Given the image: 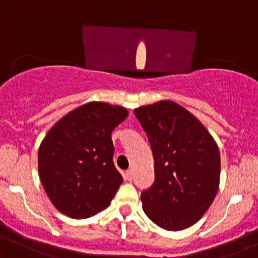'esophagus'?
Listing matches in <instances>:
<instances>
[{
    "label": "esophagus",
    "mask_w": 258,
    "mask_h": 258,
    "mask_svg": "<svg viewBox=\"0 0 258 258\" xmlns=\"http://www.w3.org/2000/svg\"><path fill=\"white\" fill-rule=\"evenodd\" d=\"M124 178H126L127 180H132V178H134V172H132V169H128L124 172Z\"/></svg>",
    "instance_id": "obj_1"
}]
</instances>
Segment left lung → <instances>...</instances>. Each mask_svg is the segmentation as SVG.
Returning a JSON list of instances; mask_svg holds the SVG:
<instances>
[{"mask_svg":"<svg viewBox=\"0 0 258 258\" xmlns=\"http://www.w3.org/2000/svg\"><path fill=\"white\" fill-rule=\"evenodd\" d=\"M154 155L155 179L141 194L151 221L182 230L200 220L216 196L220 154L208 130L188 110L170 100L136 108Z\"/></svg>","mask_w":258,"mask_h":258,"instance_id":"left-lung-1","label":"left lung"}]
</instances>
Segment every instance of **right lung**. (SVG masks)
<instances>
[{"instance_id":"right-lung-1","label":"right lung","mask_w":258,"mask_h":258,"mask_svg":"<svg viewBox=\"0 0 258 258\" xmlns=\"http://www.w3.org/2000/svg\"><path fill=\"white\" fill-rule=\"evenodd\" d=\"M127 114L123 107L91 102L45 135L38 154L40 182L62 214L84 219L109 206L123 182L113 163L110 135Z\"/></svg>"}]
</instances>
